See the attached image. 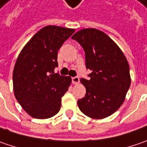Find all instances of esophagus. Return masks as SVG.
<instances>
[{
	"label": "esophagus",
	"mask_w": 147,
	"mask_h": 147,
	"mask_svg": "<svg viewBox=\"0 0 147 147\" xmlns=\"http://www.w3.org/2000/svg\"><path fill=\"white\" fill-rule=\"evenodd\" d=\"M72 83L76 85V84H79L80 83V78L78 76H75V77H72Z\"/></svg>",
	"instance_id": "obj_1"
}]
</instances>
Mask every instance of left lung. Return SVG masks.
I'll return each mask as SVG.
<instances>
[{
  "instance_id": "8db88e82",
  "label": "left lung",
  "mask_w": 147,
  "mask_h": 147,
  "mask_svg": "<svg viewBox=\"0 0 147 147\" xmlns=\"http://www.w3.org/2000/svg\"><path fill=\"white\" fill-rule=\"evenodd\" d=\"M71 38L84 48L86 68L91 71L89 80L80 79L86 93L77 101L78 107L90 118H107L123 105L131 85L127 60L115 42L99 29H80Z\"/></svg>"
}]
</instances>
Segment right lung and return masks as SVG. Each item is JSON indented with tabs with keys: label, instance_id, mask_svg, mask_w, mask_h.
I'll return each mask as SVG.
<instances>
[{
	"label": "right lung",
	"instance_id": "1",
	"mask_svg": "<svg viewBox=\"0 0 147 147\" xmlns=\"http://www.w3.org/2000/svg\"><path fill=\"white\" fill-rule=\"evenodd\" d=\"M74 29L45 26L23 48L13 71L16 99L31 117H53L61 109V97L71 83L69 76L55 73L57 51Z\"/></svg>",
	"mask_w": 147,
	"mask_h": 147
}]
</instances>
